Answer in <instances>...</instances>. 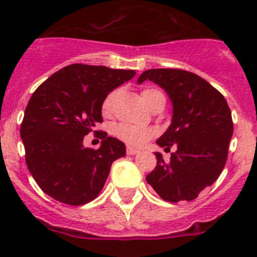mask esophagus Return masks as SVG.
I'll use <instances>...</instances> for the list:
<instances>
[{"instance_id": "esophagus-1", "label": "esophagus", "mask_w": 257, "mask_h": 257, "mask_svg": "<svg viewBox=\"0 0 257 257\" xmlns=\"http://www.w3.org/2000/svg\"><path fill=\"white\" fill-rule=\"evenodd\" d=\"M126 153L128 154V156H134V154L139 153V151H138V149H135V148H133V147H127Z\"/></svg>"}]
</instances>
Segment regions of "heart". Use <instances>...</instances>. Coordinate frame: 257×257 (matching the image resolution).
I'll use <instances>...</instances> for the list:
<instances>
[{
    "instance_id": "b5f03b06",
    "label": "heart",
    "mask_w": 257,
    "mask_h": 257,
    "mask_svg": "<svg viewBox=\"0 0 257 257\" xmlns=\"http://www.w3.org/2000/svg\"><path fill=\"white\" fill-rule=\"evenodd\" d=\"M115 97H117V91H112L104 99L101 104V110L105 115L112 114ZM142 97L149 108H153L157 101L165 97V94L158 88L147 87L142 91ZM113 134L126 144L133 145V147H142L157 135V130L153 127H138L130 123H118L113 128Z\"/></svg>"
}]
</instances>
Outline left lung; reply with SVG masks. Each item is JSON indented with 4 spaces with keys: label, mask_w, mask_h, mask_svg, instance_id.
Segmentation results:
<instances>
[{
    "label": "left lung",
    "mask_w": 257,
    "mask_h": 257,
    "mask_svg": "<svg viewBox=\"0 0 257 257\" xmlns=\"http://www.w3.org/2000/svg\"><path fill=\"white\" fill-rule=\"evenodd\" d=\"M147 79L165 88L174 105L171 126L157 144L176 151L169 162L156 153L157 166L145 179L165 201H193L225 166L233 135L230 108L221 92L188 70L149 69L138 82Z\"/></svg>",
    "instance_id": "obj_1"
}]
</instances>
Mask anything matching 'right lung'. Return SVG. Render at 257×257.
<instances>
[{"label":"right lung","mask_w":257,"mask_h":257,"mask_svg":"<svg viewBox=\"0 0 257 257\" xmlns=\"http://www.w3.org/2000/svg\"><path fill=\"white\" fill-rule=\"evenodd\" d=\"M135 74L103 65L70 64L33 92L20 136L29 172L47 196L70 206L99 196L112 163L126 154L121 140L95 130L103 122L101 104ZM90 132L103 140L99 150L83 147V138Z\"/></svg>","instance_id":"add662e5"}]
</instances>
